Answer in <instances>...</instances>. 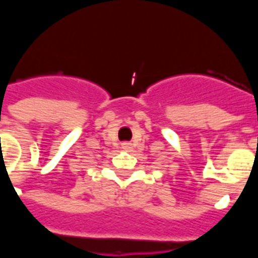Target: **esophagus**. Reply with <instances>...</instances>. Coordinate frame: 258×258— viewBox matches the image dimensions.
Segmentation results:
<instances>
[{
    "label": "esophagus",
    "mask_w": 258,
    "mask_h": 258,
    "mask_svg": "<svg viewBox=\"0 0 258 258\" xmlns=\"http://www.w3.org/2000/svg\"><path fill=\"white\" fill-rule=\"evenodd\" d=\"M131 148V145H130L128 142H125V144H123V149H130Z\"/></svg>",
    "instance_id": "34e87169"
}]
</instances>
